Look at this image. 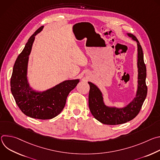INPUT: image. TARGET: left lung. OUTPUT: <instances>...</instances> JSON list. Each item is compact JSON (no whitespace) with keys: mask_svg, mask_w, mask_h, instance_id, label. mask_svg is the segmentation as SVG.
<instances>
[{"mask_svg":"<svg viewBox=\"0 0 160 160\" xmlns=\"http://www.w3.org/2000/svg\"><path fill=\"white\" fill-rule=\"evenodd\" d=\"M127 34L138 45V88L133 99L128 104L122 108L106 105L104 94L101 90L93 83L88 82L90 85L88 94L90 111L97 120L106 125L122 124L133 119L138 115L147 96L146 67L144 61L142 49L139 40L133 35L128 33Z\"/></svg>","mask_w":160,"mask_h":160,"instance_id":"obj_1","label":"left lung"}]
</instances>
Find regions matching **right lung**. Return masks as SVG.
Wrapping results in <instances>:
<instances>
[{
    "mask_svg": "<svg viewBox=\"0 0 160 160\" xmlns=\"http://www.w3.org/2000/svg\"><path fill=\"white\" fill-rule=\"evenodd\" d=\"M40 27L30 37L14 63L11 78V90L15 101L25 115L40 120L52 119L62 111L67 97L80 79L64 80L45 90L30 86L28 77L29 57L35 36L43 30Z\"/></svg>",
    "mask_w": 160,
    "mask_h": 160,
    "instance_id": "1",
    "label": "right lung"
}]
</instances>
